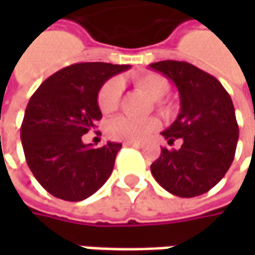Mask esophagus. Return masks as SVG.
Here are the masks:
<instances>
[{"label": "esophagus", "instance_id": "esophagus-1", "mask_svg": "<svg viewBox=\"0 0 255 255\" xmlns=\"http://www.w3.org/2000/svg\"><path fill=\"white\" fill-rule=\"evenodd\" d=\"M125 146H132V147H136V149H139V147H142L143 144L140 142H126V143H125Z\"/></svg>", "mask_w": 255, "mask_h": 255}]
</instances>
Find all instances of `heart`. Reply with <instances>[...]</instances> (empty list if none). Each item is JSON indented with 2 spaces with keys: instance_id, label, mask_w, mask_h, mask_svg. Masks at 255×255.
I'll use <instances>...</instances> for the list:
<instances>
[{
  "instance_id": "heart-1",
  "label": "heart",
  "mask_w": 255,
  "mask_h": 255,
  "mask_svg": "<svg viewBox=\"0 0 255 255\" xmlns=\"http://www.w3.org/2000/svg\"><path fill=\"white\" fill-rule=\"evenodd\" d=\"M133 84L137 89L146 93L152 101H154L156 108L160 112L166 111V105L160 99L169 92L170 85L163 75L156 74V72H144V74L134 76ZM121 95H122V84L118 78H112L106 81L101 86L96 96L99 111L105 115L116 112L121 103ZM157 128H159V122L154 118L132 119L126 116H119L108 123L106 132L112 139H116V140L142 142L144 139H147L154 130H157Z\"/></svg>"
}]
</instances>
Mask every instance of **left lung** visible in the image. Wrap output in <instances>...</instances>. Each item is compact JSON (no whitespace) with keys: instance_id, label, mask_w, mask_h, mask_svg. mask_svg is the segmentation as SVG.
<instances>
[{"instance_id":"1","label":"left lung","mask_w":255,"mask_h":255,"mask_svg":"<svg viewBox=\"0 0 255 255\" xmlns=\"http://www.w3.org/2000/svg\"><path fill=\"white\" fill-rule=\"evenodd\" d=\"M167 76L180 95V113L162 132L169 144L181 139L180 149L162 153L150 170L174 196L196 197L213 189L234 160L239 125L230 95L210 74L183 61L149 65Z\"/></svg>"}]
</instances>
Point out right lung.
Listing matches in <instances>:
<instances>
[{
    "instance_id": "right-lung-1",
    "label": "right lung",
    "mask_w": 255,
    "mask_h": 255,
    "mask_svg": "<svg viewBox=\"0 0 255 255\" xmlns=\"http://www.w3.org/2000/svg\"><path fill=\"white\" fill-rule=\"evenodd\" d=\"M129 65L82 62L51 75L31 96L21 125L25 160L38 183L52 196L81 201L109 179L121 143L95 149L82 136L96 128L102 112L98 92Z\"/></svg>"
}]
</instances>
